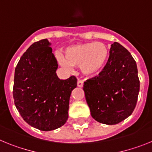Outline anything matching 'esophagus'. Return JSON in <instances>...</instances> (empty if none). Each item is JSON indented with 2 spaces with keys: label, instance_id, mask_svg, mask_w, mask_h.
Wrapping results in <instances>:
<instances>
[{
  "label": "esophagus",
  "instance_id": "1",
  "mask_svg": "<svg viewBox=\"0 0 152 152\" xmlns=\"http://www.w3.org/2000/svg\"><path fill=\"white\" fill-rule=\"evenodd\" d=\"M77 86L80 87V88H82V87L83 86V81H82V80H79L77 81Z\"/></svg>",
  "mask_w": 152,
  "mask_h": 152
}]
</instances>
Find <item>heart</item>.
<instances>
[{
  "label": "heart",
  "instance_id": "obj_1",
  "mask_svg": "<svg viewBox=\"0 0 152 152\" xmlns=\"http://www.w3.org/2000/svg\"><path fill=\"white\" fill-rule=\"evenodd\" d=\"M109 57V48L105 43L91 42L69 46L63 50V57L59 56L58 60L66 68L79 66L83 76L93 77L103 71Z\"/></svg>",
  "mask_w": 152,
  "mask_h": 152
}]
</instances>
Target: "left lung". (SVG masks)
I'll return each instance as SVG.
<instances>
[{
  "mask_svg": "<svg viewBox=\"0 0 152 152\" xmlns=\"http://www.w3.org/2000/svg\"><path fill=\"white\" fill-rule=\"evenodd\" d=\"M140 82L131 53L121 44L111 45L103 71L84 83L91 115L105 125H115L130 116L138 100Z\"/></svg>",
  "mask_w": 152,
  "mask_h": 152,
  "instance_id": "left-lung-1",
  "label": "left lung"
}]
</instances>
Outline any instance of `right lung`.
Wrapping results in <instances>:
<instances>
[{
    "label": "right lung",
    "instance_id": "1",
    "mask_svg": "<svg viewBox=\"0 0 152 152\" xmlns=\"http://www.w3.org/2000/svg\"><path fill=\"white\" fill-rule=\"evenodd\" d=\"M50 45L47 39L33 43L14 72L16 108L25 122L41 131L54 130L66 122L69 97L77 85L73 76L65 80L58 78L57 61Z\"/></svg>",
    "mask_w": 152,
    "mask_h": 152
}]
</instances>
